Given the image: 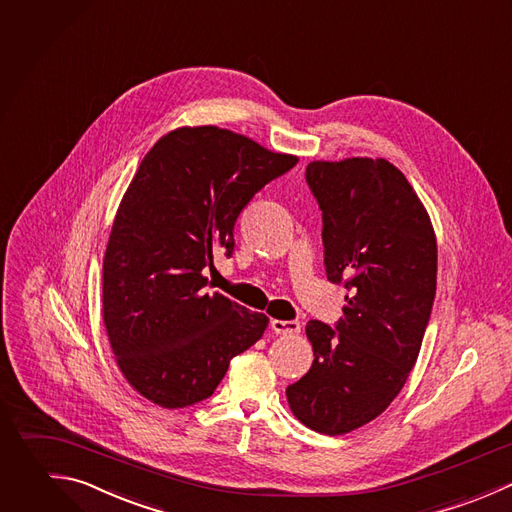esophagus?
I'll list each match as a JSON object with an SVG mask.
<instances>
[{"label": "esophagus", "instance_id": "34e87169", "mask_svg": "<svg viewBox=\"0 0 512 512\" xmlns=\"http://www.w3.org/2000/svg\"><path fill=\"white\" fill-rule=\"evenodd\" d=\"M270 326H272V330H274L276 334L292 336V334H298V332H300V322H298V320H272Z\"/></svg>", "mask_w": 512, "mask_h": 512}]
</instances>
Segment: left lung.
Instances as JSON below:
<instances>
[{
    "instance_id": "8db88e82",
    "label": "left lung",
    "mask_w": 512,
    "mask_h": 512,
    "mask_svg": "<svg viewBox=\"0 0 512 512\" xmlns=\"http://www.w3.org/2000/svg\"><path fill=\"white\" fill-rule=\"evenodd\" d=\"M306 182L322 210L326 276L350 294L338 332L306 324L314 360L286 398L304 426L338 436L382 414L416 364L436 294V234L384 158L314 160Z\"/></svg>"
}]
</instances>
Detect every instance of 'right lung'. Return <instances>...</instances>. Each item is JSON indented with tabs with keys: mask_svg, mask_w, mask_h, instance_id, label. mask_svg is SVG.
<instances>
[{
	"mask_svg": "<svg viewBox=\"0 0 512 512\" xmlns=\"http://www.w3.org/2000/svg\"><path fill=\"white\" fill-rule=\"evenodd\" d=\"M298 162L218 126H182L144 156L104 254L102 316L128 384L162 408L208 398L268 316L206 294L212 256L256 192Z\"/></svg>",
	"mask_w": 512,
	"mask_h": 512,
	"instance_id": "right-lung-1",
	"label": "right lung"
}]
</instances>
